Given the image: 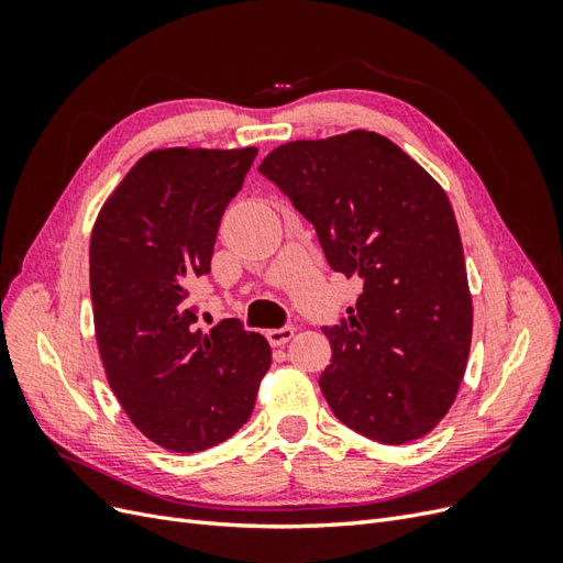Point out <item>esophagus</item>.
I'll return each instance as SVG.
<instances>
[{"label": "esophagus", "mask_w": 563, "mask_h": 563, "mask_svg": "<svg viewBox=\"0 0 563 563\" xmlns=\"http://www.w3.org/2000/svg\"><path fill=\"white\" fill-rule=\"evenodd\" d=\"M294 333H296L294 327H282V329H269L265 335H267V340H269V345L282 347V345L288 343V340L294 338Z\"/></svg>", "instance_id": "obj_1"}]
</instances>
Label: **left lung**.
<instances>
[{
	"instance_id": "obj_1",
	"label": "left lung",
	"mask_w": 563,
	"mask_h": 563,
	"mask_svg": "<svg viewBox=\"0 0 563 563\" xmlns=\"http://www.w3.org/2000/svg\"><path fill=\"white\" fill-rule=\"evenodd\" d=\"M258 172L310 220L335 272L364 282L323 329L319 387L340 422L380 444L432 432L455 401L472 345V296L453 207L389 139L347 131L269 152Z\"/></svg>"
}]
</instances>
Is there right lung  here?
Segmentation results:
<instances>
[{
	"instance_id": "right-lung-1",
	"label": "right lung",
	"mask_w": 563,
	"mask_h": 563,
	"mask_svg": "<svg viewBox=\"0 0 563 563\" xmlns=\"http://www.w3.org/2000/svg\"><path fill=\"white\" fill-rule=\"evenodd\" d=\"M258 147L152 150L100 209L89 249L98 352L150 441L197 453L251 418L272 350L236 319L201 329L187 286L209 275L220 218Z\"/></svg>"
}]
</instances>
